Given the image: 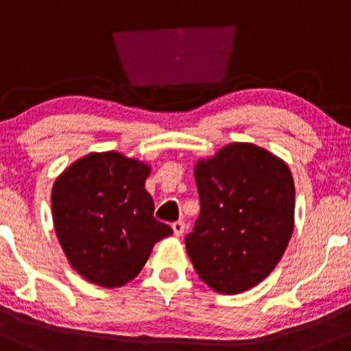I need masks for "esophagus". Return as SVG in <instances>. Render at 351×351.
<instances>
[{"instance_id":"1","label":"esophagus","mask_w":351,"mask_h":351,"mask_svg":"<svg viewBox=\"0 0 351 351\" xmlns=\"http://www.w3.org/2000/svg\"><path fill=\"white\" fill-rule=\"evenodd\" d=\"M184 228H186L184 220H177V222L172 223V230H174V235H177V237H180L184 234Z\"/></svg>"}]
</instances>
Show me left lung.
<instances>
[{"label": "left lung", "instance_id": "1", "mask_svg": "<svg viewBox=\"0 0 351 351\" xmlns=\"http://www.w3.org/2000/svg\"><path fill=\"white\" fill-rule=\"evenodd\" d=\"M194 177L200 214L186 237L192 265L215 292H245L269 277L292 237V172L265 149L234 143L200 159Z\"/></svg>", "mask_w": 351, "mask_h": 351}]
</instances>
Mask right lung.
Instances as JSON below:
<instances>
[{
    "instance_id": "obj_1",
    "label": "right lung",
    "mask_w": 351,
    "mask_h": 351,
    "mask_svg": "<svg viewBox=\"0 0 351 351\" xmlns=\"http://www.w3.org/2000/svg\"><path fill=\"white\" fill-rule=\"evenodd\" d=\"M151 167L119 152H90L58 177L51 192L54 228L74 270L104 289L139 275L159 240L172 235L154 217L144 184Z\"/></svg>"
}]
</instances>
